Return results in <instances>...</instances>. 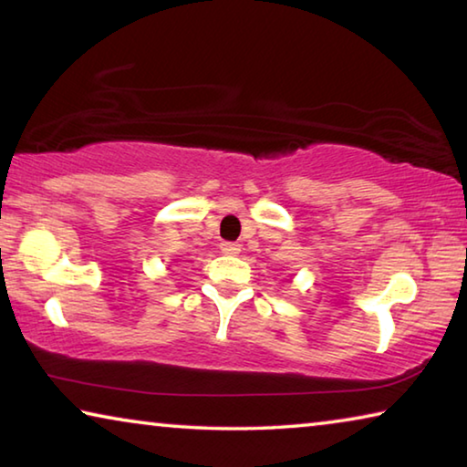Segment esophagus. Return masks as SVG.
<instances>
[{"label":"esophagus","mask_w":467,"mask_h":467,"mask_svg":"<svg viewBox=\"0 0 467 467\" xmlns=\"http://www.w3.org/2000/svg\"><path fill=\"white\" fill-rule=\"evenodd\" d=\"M220 251H223L224 255H236V253L241 251V244L239 243L224 241V243H220Z\"/></svg>","instance_id":"obj_1"}]
</instances>
